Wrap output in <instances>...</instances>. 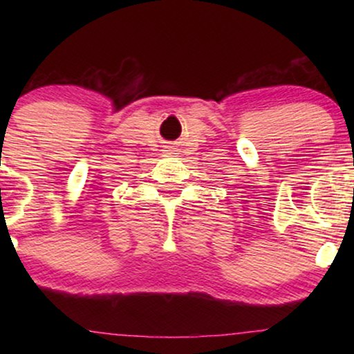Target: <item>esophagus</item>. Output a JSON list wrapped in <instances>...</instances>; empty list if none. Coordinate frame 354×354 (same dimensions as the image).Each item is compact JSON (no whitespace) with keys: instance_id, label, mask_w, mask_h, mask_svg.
<instances>
[{"instance_id":"obj_1","label":"esophagus","mask_w":354,"mask_h":354,"mask_svg":"<svg viewBox=\"0 0 354 354\" xmlns=\"http://www.w3.org/2000/svg\"><path fill=\"white\" fill-rule=\"evenodd\" d=\"M164 151H167V153H172V151H174V148H166V149H164Z\"/></svg>"}]
</instances>
